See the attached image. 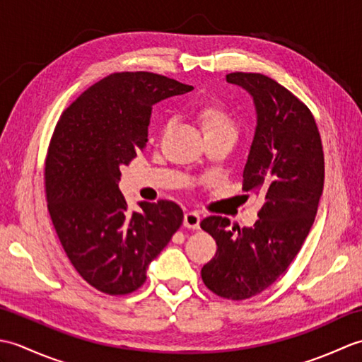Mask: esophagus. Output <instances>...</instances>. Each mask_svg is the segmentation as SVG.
<instances>
[{"label": "esophagus", "mask_w": 362, "mask_h": 362, "mask_svg": "<svg viewBox=\"0 0 362 362\" xmlns=\"http://www.w3.org/2000/svg\"><path fill=\"white\" fill-rule=\"evenodd\" d=\"M183 226L188 228L197 230L199 227H201V214H199L197 211H188L185 214V218H183Z\"/></svg>", "instance_id": "1"}]
</instances>
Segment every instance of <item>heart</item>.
I'll return each mask as SVG.
<instances>
[{"instance_id": "1", "label": "heart", "mask_w": 362, "mask_h": 362, "mask_svg": "<svg viewBox=\"0 0 362 362\" xmlns=\"http://www.w3.org/2000/svg\"><path fill=\"white\" fill-rule=\"evenodd\" d=\"M199 122H201L205 138L216 135H236L233 117L219 104L202 107L201 112H199Z\"/></svg>"}]
</instances>
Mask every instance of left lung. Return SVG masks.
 Segmentation results:
<instances>
[{"instance_id": "8db88e82", "label": "left lung", "mask_w": 362, "mask_h": 362, "mask_svg": "<svg viewBox=\"0 0 362 362\" xmlns=\"http://www.w3.org/2000/svg\"><path fill=\"white\" fill-rule=\"evenodd\" d=\"M253 99L257 127L243 173V188L261 205L252 227H230L209 216L201 227L218 244L202 267L205 286L230 300L259 294L286 271L308 236L324 191V151L316 121L302 101L258 73L227 74Z\"/></svg>"}]
</instances>
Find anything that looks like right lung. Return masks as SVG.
<instances>
[{
  "label": "right lung",
  "mask_w": 362,
  "mask_h": 362,
  "mask_svg": "<svg viewBox=\"0 0 362 362\" xmlns=\"http://www.w3.org/2000/svg\"><path fill=\"white\" fill-rule=\"evenodd\" d=\"M191 90L153 73H115L83 91L54 130L45 166L52 224L76 271L105 294L140 288L182 226L171 201L129 210L118 183L146 148L152 107Z\"/></svg>",
  "instance_id": "obj_1"
}]
</instances>
